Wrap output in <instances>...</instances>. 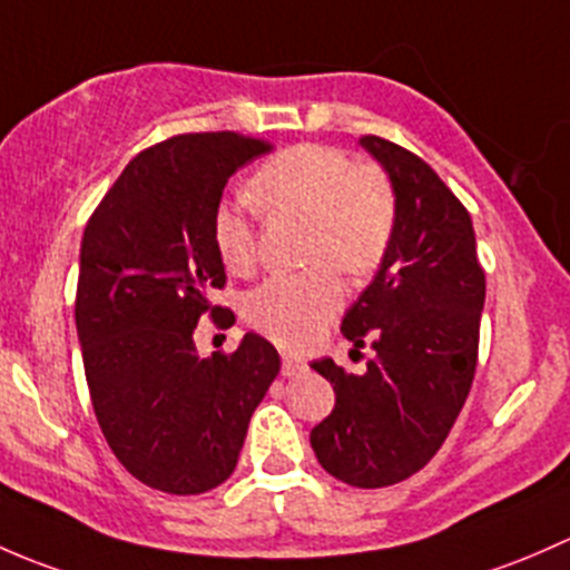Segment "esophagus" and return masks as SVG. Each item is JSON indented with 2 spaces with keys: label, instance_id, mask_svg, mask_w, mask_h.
<instances>
[{
  "label": "esophagus",
  "instance_id": "1",
  "mask_svg": "<svg viewBox=\"0 0 570 570\" xmlns=\"http://www.w3.org/2000/svg\"><path fill=\"white\" fill-rule=\"evenodd\" d=\"M304 371H307V362L296 360V356H283V375H287V379Z\"/></svg>",
  "mask_w": 570,
  "mask_h": 570
}]
</instances>
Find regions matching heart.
Wrapping results in <instances>:
<instances>
[{
  "label": "heart",
  "instance_id": "b5f03b06",
  "mask_svg": "<svg viewBox=\"0 0 570 570\" xmlns=\"http://www.w3.org/2000/svg\"><path fill=\"white\" fill-rule=\"evenodd\" d=\"M249 195L272 216L307 222L304 261L291 277H272L244 298V318L283 348H307L343 307L337 272L367 277L384 263L397 222L390 178L373 164H354L328 145H293L255 173ZM214 246L227 272L244 274L257 261V233L238 205L214 214Z\"/></svg>",
  "mask_w": 570,
  "mask_h": 570
}]
</instances>
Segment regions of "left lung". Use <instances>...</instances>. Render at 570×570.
Returning a JSON list of instances; mask_svg holds the SVG:
<instances>
[{
    "label": "left lung",
    "mask_w": 570,
    "mask_h": 570,
    "mask_svg": "<svg viewBox=\"0 0 570 570\" xmlns=\"http://www.w3.org/2000/svg\"><path fill=\"white\" fill-rule=\"evenodd\" d=\"M362 148L390 175L397 222L373 283L351 304L343 334L371 340L365 373L313 362L334 384V409L309 444L332 478L384 489L436 455L466 403L478 367L485 274L472 216L412 150L367 134Z\"/></svg>",
    "instance_id": "left-lung-1"
}]
</instances>
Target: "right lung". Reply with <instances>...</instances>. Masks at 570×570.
I'll return each mask as SVG.
<instances>
[{
  "label": "right lung",
  "instance_id": "right-lung-1",
  "mask_svg": "<svg viewBox=\"0 0 570 570\" xmlns=\"http://www.w3.org/2000/svg\"><path fill=\"white\" fill-rule=\"evenodd\" d=\"M236 131L180 134L128 161L85 227L76 332L98 425L117 461L156 491L203 494L233 474L279 354L249 332L233 354H197L225 263L214 214L236 169L268 154Z\"/></svg>",
  "mask_w": 570,
  "mask_h": 570
}]
</instances>
